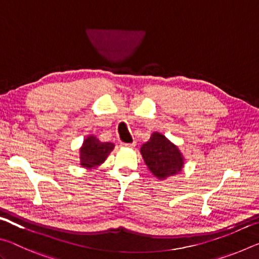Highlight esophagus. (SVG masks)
<instances>
[{
  "mask_svg": "<svg viewBox=\"0 0 259 259\" xmlns=\"http://www.w3.org/2000/svg\"><path fill=\"white\" fill-rule=\"evenodd\" d=\"M121 146L122 147H129V148H134L135 146H136V144L135 143H133V144H121Z\"/></svg>",
  "mask_w": 259,
  "mask_h": 259,
  "instance_id": "esophagus-1",
  "label": "esophagus"
}]
</instances>
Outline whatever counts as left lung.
<instances>
[{
	"instance_id": "1",
	"label": "left lung",
	"mask_w": 259,
	"mask_h": 259,
	"mask_svg": "<svg viewBox=\"0 0 259 259\" xmlns=\"http://www.w3.org/2000/svg\"><path fill=\"white\" fill-rule=\"evenodd\" d=\"M140 154L153 176L159 181L181 174L185 164V157L179 147L157 131L143 144Z\"/></svg>"
}]
</instances>
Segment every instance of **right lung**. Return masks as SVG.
<instances>
[{
    "label": "right lung",
    "instance_id": "obj_1",
    "mask_svg": "<svg viewBox=\"0 0 259 259\" xmlns=\"http://www.w3.org/2000/svg\"><path fill=\"white\" fill-rule=\"evenodd\" d=\"M113 150V143L100 142L95 135H88L78 150L80 165L88 171L97 169L106 161Z\"/></svg>",
    "mask_w": 259,
    "mask_h": 259
}]
</instances>
